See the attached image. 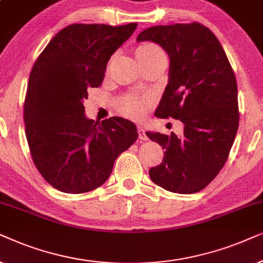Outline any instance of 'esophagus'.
I'll return each instance as SVG.
<instances>
[{"instance_id": "esophagus-1", "label": "esophagus", "mask_w": 263, "mask_h": 263, "mask_svg": "<svg viewBox=\"0 0 263 263\" xmlns=\"http://www.w3.org/2000/svg\"><path fill=\"white\" fill-rule=\"evenodd\" d=\"M138 135L139 139H142V141H148V136L145 134V128L143 127L142 125H138Z\"/></svg>"}]
</instances>
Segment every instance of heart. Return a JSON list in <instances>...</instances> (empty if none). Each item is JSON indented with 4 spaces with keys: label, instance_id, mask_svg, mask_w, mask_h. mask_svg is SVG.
I'll return each instance as SVG.
<instances>
[{
    "label": "heart",
    "instance_id": "1",
    "mask_svg": "<svg viewBox=\"0 0 263 263\" xmlns=\"http://www.w3.org/2000/svg\"><path fill=\"white\" fill-rule=\"evenodd\" d=\"M136 52H137L138 61L141 64L142 62L156 60V59H164V60H167L163 49L155 43H150V42L139 44ZM143 108H144V101L142 99H137V97H127L120 104V109L122 113L126 115H131V117H137V115L141 114Z\"/></svg>",
    "mask_w": 263,
    "mask_h": 263
}]
</instances>
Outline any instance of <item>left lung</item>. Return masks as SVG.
<instances>
[{
	"mask_svg": "<svg viewBox=\"0 0 263 263\" xmlns=\"http://www.w3.org/2000/svg\"><path fill=\"white\" fill-rule=\"evenodd\" d=\"M144 41L162 47L171 60L155 115L184 124L180 137L146 132L164 149L162 162L150 168V179L171 192L195 194L218 176L236 138V77L218 38L198 23L149 27L137 37Z\"/></svg>",
	"mask_w": 263,
	"mask_h": 263,
	"instance_id": "1",
	"label": "left lung"
}]
</instances>
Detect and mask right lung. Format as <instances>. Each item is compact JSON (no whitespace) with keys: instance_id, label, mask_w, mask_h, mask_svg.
<instances>
[{"instance_id":"right-lung-1","label":"right lung","mask_w":263,"mask_h":263,"mask_svg":"<svg viewBox=\"0 0 263 263\" xmlns=\"http://www.w3.org/2000/svg\"><path fill=\"white\" fill-rule=\"evenodd\" d=\"M136 27L73 24L56 33L34 62L24 104L26 138L37 170L59 191L83 194L101 186L117 157L138 138L132 121H95L83 104Z\"/></svg>"}]
</instances>
